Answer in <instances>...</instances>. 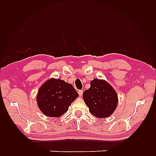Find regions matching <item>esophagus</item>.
<instances>
[{"label":"esophagus","instance_id":"1","mask_svg":"<svg viewBox=\"0 0 156 156\" xmlns=\"http://www.w3.org/2000/svg\"><path fill=\"white\" fill-rule=\"evenodd\" d=\"M78 94H79V96H81L83 94V90H78Z\"/></svg>","mask_w":156,"mask_h":156}]
</instances>
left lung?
Instances as JSON below:
<instances>
[{
    "mask_svg": "<svg viewBox=\"0 0 156 156\" xmlns=\"http://www.w3.org/2000/svg\"><path fill=\"white\" fill-rule=\"evenodd\" d=\"M83 99L91 113L98 118H106L112 115L118 103L114 89L105 80L94 79L90 88L83 92Z\"/></svg>",
    "mask_w": 156,
    "mask_h": 156,
    "instance_id": "left-lung-1",
    "label": "left lung"
}]
</instances>
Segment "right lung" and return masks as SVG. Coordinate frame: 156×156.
<instances>
[{
    "label": "right lung",
    "instance_id": "add662e5",
    "mask_svg": "<svg viewBox=\"0 0 156 156\" xmlns=\"http://www.w3.org/2000/svg\"><path fill=\"white\" fill-rule=\"evenodd\" d=\"M78 97V92L72 84L60 79L51 78L39 88L37 102L44 115L59 117L68 111Z\"/></svg>",
    "mask_w": 156,
    "mask_h": 156
}]
</instances>
